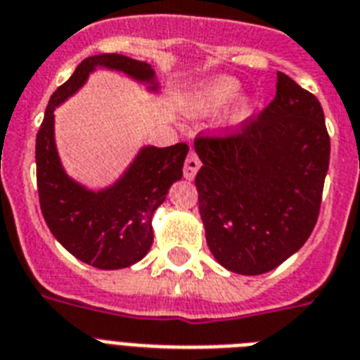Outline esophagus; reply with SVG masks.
Returning <instances> with one entry per match:
<instances>
[{"label":"esophagus","mask_w":360,"mask_h":360,"mask_svg":"<svg viewBox=\"0 0 360 360\" xmlns=\"http://www.w3.org/2000/svg\"><path fill=\"white\" fill-rule=\"evenodd\" d=\"M201 166V160L200 157L195 155V151H190L188 157H186L185 160V170H183V174H185L186 179H194L195 174H198V170H200Z\"/></svg>","instance_id":"1"}]
</instances>
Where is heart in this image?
Returning a JSON list of instances; mask_svg holds the SVG:
<instances>
[{
    "label": "heart",
    "mask_w": 360,
    "mask_h": 360,
    "mask_svg": "<svg viewBox=\"0 0 360 360\" xmlns=\"http://www.w3.org/2000/svg\"><path fill=\"white\" fill-rule=\"evenodd\" d=\"M240 92V83L233 77H214L209 79L205 83H200L188 96L186 101V112L194 118H209L216 116L221 110H226ZM248 114V110H236L235 120H242Z\"/></svg>",
    "instance_id": "obj_1"
}]
</instances>
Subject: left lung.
Masks as SVG:
<instances>
[{
	"label": "left lung",
	"mask_w": 360,
	"mask_h": 360,
	"mask_svg": "<svg viewBox=\"0 0 360 360\" xmlns=\"http://www.w3.org/2000/svg\"><path fill=\"white\" fill-rule=\"evenodd\" d=\"M194 150L200 214L224 268L259 276L311 236L329 168V133L316 96L277 72L276 98L240 131L200 134Z\"/></svg>",
	"instance_id": "left-lung-1"
}]
</instances>
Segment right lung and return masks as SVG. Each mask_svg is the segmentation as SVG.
I'll list each match as a JSON object with an SVG mask.
<instances>
[{
	"label": "right lung",
	"instance_id": "obj_1",
	"mask_svg": "<svg viewBox=\"0 0 360 360\" xmlns=\"http://www.w3.org/2000/svg\"><path fill=\"white\" fill-rule=\"evenodd\" d=\"M96 66L118 70L144 83H153L155 72L148 63L118 53L84 58L72 77L49 99L44 122L37 133V186L44 220L49 231L79 261L120 270L139 262L153 244L151 218L175 181L183 177L188 146H146L129 170L105 190L84 188L63 170L55 148V107L75 94ZM151 90L157 84H151Z\"/></svg>",
	"mask_w": 360,
	"mask_h": 360
}]
</instances>
